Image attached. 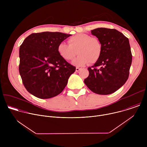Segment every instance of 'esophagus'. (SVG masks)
Returning a JSON list of instances; mask_svg holds the SVG:
<instances>
[{"label": "esophagus", "mask_w": 147, "mask_h": 147, "mask_svg": "<svg viewBox=\"0 0 147 147\" xmlns=\"http://www.w3.org/2000/svg\"><path fill=\"white\" fill-rule=\"evenodd\" d=\"M80 70H81V69H80V68H78V67H76V71L77 72L79 71Z\"/></svg>", "instance_id": "34e87169"}]
</instances>
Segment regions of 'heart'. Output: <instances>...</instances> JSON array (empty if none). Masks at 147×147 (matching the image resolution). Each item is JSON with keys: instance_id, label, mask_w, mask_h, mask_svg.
I'll return each mask as SVG.
<instances>
[{"instance_id": "1", "label": "heart", "mask_w": 147, "mask_h": 147, "mask_svg": "<svg viewBox=\"0 0 147 147\" xmlns=\"http://www.w3.org/2000/svg\"><path fill=\"white\" fill-rule=\"evenodd\" d=\"M68 44L60 42L57 48L59 56L66 61L72 60L77 54L78 56L73 61V65L82 66L94 64L101 57L103 47L100 40L87 34H78L68 39Z\"/></svg>"}]
</instances>
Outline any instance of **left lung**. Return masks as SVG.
I'll use <instances>...</instances> for the list:
<instances>
[{
    "label": "left lung",
    "instance_id": "1",
    "mask_svg": "<svg viewBox=\"0 0 147 147\" xmlns=\"http://www.w3.org/2000/svg\"><path fill=\"white\" fill-rule=\"evenodd\" d=\"M91 34L101 42L103 51L100 59L89 67L84 80L87 87L100 95L112 94L127 80L132 61L129 39L115 29L98 28Z\"/></svg>",
    "mask_w": 147,
    "mask_h": 147
}]
</instances>
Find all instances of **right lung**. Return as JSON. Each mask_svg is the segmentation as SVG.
Listing matches in <instances>:
<instances>
[{
    "label": "right lung",
    "mask_w": 147,
    "mask_h": 147,
    "mask_svg": "<svg viewBox=\"0 0 147 147\" xmlns=\"http://www.w3.org/2000/svg\"><path fill=\"white\" fill-rule=\"evenodd\" d=\"M70 34L59 32L33 33L19 50V72L23 85L30 94L48 99L60 94L76 67L63 59L57 48Z\"/></svg>",
    "instance_id": "add662e5"
}]
</instances>
